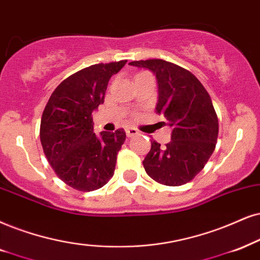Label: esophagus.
Here are the masks:
<instances>
[{"label": "esophagus", "mask_w": 260, "mask_h": 260, "mask_svg": "<svg viewBox=\"0 0 260 260\" xmlns=\"http://www.w3.org/2000/svg\"><path fill=\"white\" fill-rule=\"evenodd\" d=\"M126 134L128 138H131V137L137 136V134H139V132H138V129H136V128L129 127V128H126Z\"/></svg>", "instance_id": "1"}]
</instances>
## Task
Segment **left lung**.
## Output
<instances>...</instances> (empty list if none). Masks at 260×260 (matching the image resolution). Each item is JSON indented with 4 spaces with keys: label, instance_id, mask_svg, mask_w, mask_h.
Instances as JSON below:
<instances>
[{
    "label": "left lung",
    "instance_id": "8db88e82",
    "mask_svg": "<svg viewBox=\"0 0 260 260\" xmlns=\"http://www.w3.org/2000/svg\"><path fill=\"white\" fill-rule=\"evenodd\" d=\"M129 64L156 74V111L172 127V140L166 146L151 140L143 160L145 172L162 185H185L202 172L217 143L218 119L210 94L189 71L172 62L151 58Z\"/></svg>",
    "mask_w": 260,
    "mask_h": 260
}]
</instances>
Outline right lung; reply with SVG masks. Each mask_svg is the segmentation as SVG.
<instances>
[{
	"instance_id": "right-lung-1",
	"label": "right lung",
	"mask_w": 260,
	"mask_h": 260,
	"mask_svg": "<svg viewBox=\"0 0 260 260\" xmlns=\"http://www.w3.org/2000/svg\"><path fill=\"white\" fill-rule=\"evenodd\" d=\"M127 60L97 63L66 78L43 111L39 137L48 162L66 185L90 192L113 177L117 152L126 140L120 128L93 133L92 113L104 103L108 83Z\"/></svg>"
}]
</instances>
